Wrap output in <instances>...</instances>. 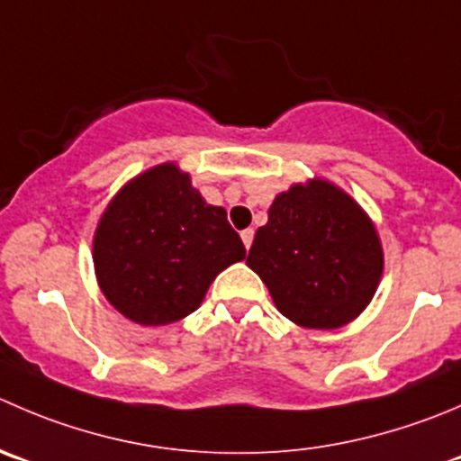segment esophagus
Here are the masks:
<instances>
[{
    "label": "esophagus",
    "instance_id": "34e87169",
    "mask_svg": "<svg viewBox=\"0 0 461 461\" xmlns=\"http://www.w3.org/2000/svg\"><path fill=\"white\" fill-rule=\"evenodd\" d=\"M240 239H243L245 248L249 249V245H252V240H254V230H243L240 231Z\"/></svg>",
    "mask_w": 461,
    "mask_h": 461
}]
</instances>
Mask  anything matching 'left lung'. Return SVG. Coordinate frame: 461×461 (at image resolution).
<instances>
[{
	"instance_id": "1",
	"label": "left lung",
	"mask_w": 461,
	"mask_h": 461,
	"mask_svg": "<svg viewBox=\"0 0 461 461\" xmlns=\"http://www.w3.org/2000/svg\"><path fill=\"white\" fill-rule=\"evenodd\" d=\"M248 266L275 306L303 329H339L372 302L383 248L367 213L326 180L279 194L258 227Z\"/></svg>"
}]
</instances>
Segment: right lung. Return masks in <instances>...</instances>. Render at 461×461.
Masks as SVG:
<instances>
[{"label": "right lung", "mask_w": 461, "mask_h": 461, "mask_svg": "<svg viewBox=\"0 0 461 461\" xmlns=\"http://www.w3.org/2000/svg\"><path fill=\"white\" fill-rule=\"evenodd\" d=\"M243 258L245 245L225 209L204 203L189 173L173 162L128 182L94 234V270L103 294L144 326L191 315L212 281Z\"/></svg>", "instance_id": "add662e5"}]
</instances>
